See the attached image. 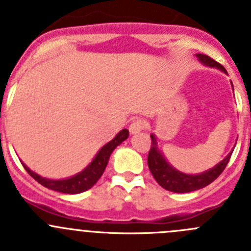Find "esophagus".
<instances>
[{
	"label": "esophagus",
	"instance_id": "34e87169",
	"mask_svg": "<svg viewBox=\"0 0 251 251\" xmlns=\"http://www.w3.org/2000/svg\"><path fill=\"white\" fill-rule=\"evenodd\" d=\"M144 128H146V123L144 120H141V119L133 120L130 124V126H128V130H130L131 133H137L144 130Z\"/></svg>",
	"mask_w": 251,
	"mask_h": 251
}]
</instances>
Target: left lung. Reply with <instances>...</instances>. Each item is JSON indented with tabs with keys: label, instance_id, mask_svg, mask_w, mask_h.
Returning <instances> with one entry per match:
<instances>
[{
	"label": "left lung",
	"instance_id": "1",
	"mask_svg": "<svg viewBox=\"0 0 251 251\" xmlns=\"http://www.w3.org/2000/svg\"><path fill=\"white\" fill-rule=\"evenodd\" d=\"M197 57L200 58V60L203 64H207L209 67H215L226 73V68L221 63L215 62L209 55L197 54ZM230 156L231 152L221 163H218L215 167L207 171V172H203L201 175L196 176L186 175V173L179 172V171L175 170L172 166L168 165L167 161L162 156V153L158 151L156 139H154L153 135H151V149H150L149 157H147V163H149V168L151 171L152 176H153V178L156 179V182L162 188L175 192V193H187V192L204 188L205 186L215 181L221 176V173L226 170V165H228L229 160H230Z\"/></svg>",
	"mask_w": 251,
	"mask_h": 251
}]
</instances>
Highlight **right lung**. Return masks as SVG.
Wrapping results in <instances>:
<instances>
[{
    "mask_svg": "<svg viewBox=\"0 0 251 251\" xmlns=\"http://www.w3.org/2000/svg\"><path fill=\"white\" fill-rule=\"evenodd\" d=\"M128 137V130L124 128L123 131L116 135L109 144L105 145L98 154L95 156V158L93 160V162L88 166L84 171H81L80 173H78L74 177H70L67 179H59V181H54V179H47L38 176L37 173L32 172L25 163H22L25 170L29 173L30 177H33L38 183H41L42 186H44L46 188L53 189V191L60 192V193H68V194H76L81 193V192H85L88 189H90L94 184L99 181V178L104 173L105 168H106L107 162H109L110 154L111 152L116 149V146L121 144L123 141H125Z\"/></svg>",
    "mask_w": 251,
    "mask_h": 251,
    "instance_id": "right-lung-1",
    "label": "right lung"
}]
</instances>
